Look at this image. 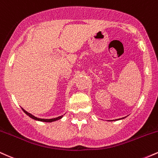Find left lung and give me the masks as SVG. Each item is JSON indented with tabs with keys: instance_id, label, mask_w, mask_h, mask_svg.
Wrapping results in <instances>:
<instances>
[{
	"instance_id": "left-lung-1",
	"label": "left lung",
	"mask_w": 158,
	"mask_h": 158,
	"mask_svg": "<svg viewBox=\"0 0 158 158\" xmlns=\"http://www.w3.org/2000/svg\"><path fill=\"white\" fill-rule=\"evenodd\" d=\"M121 119H124V118H121Z\"/></svg>"
}]
</instances>
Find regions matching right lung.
Segmentation results:
<instances>
[{
  "mask_svg": "<svg viewBox=\"0 0 158 158\" xmlns=\"http://www.w3.org/2000/svg\"><path fill=\"white\" fill-rule=\"evenodd\" d=\"M23 111L24 112L25 114H27V115H28L29 117H30V118L35 119V120H38V121H41V122H46V123H52V122H54V121H56V120H59V119H60L61 118H62L63 117V115L60 116V117H56V118H52V119H41V118H38V117H35V116H33L32 114H31L30 113H28V112L26 111L23 108H22Z\"/></svg>",
  "mask_w": 158,
  "mask_h": 158,
  "instance_id": "right-lung-1",
  "label": "right lung"
}]
</instances>
